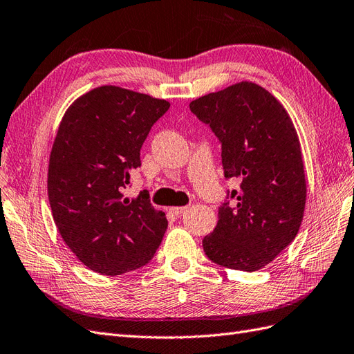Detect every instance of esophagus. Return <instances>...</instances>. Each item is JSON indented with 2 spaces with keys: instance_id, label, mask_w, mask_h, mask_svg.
Masks as SVG:
<instances>
[{
  "instance_id": "obj_1",
  "label": "esophagus",
  "mask_w": 354,
  "mask_h": 354,
  "mask_svg": "<svg viewBox=\"0 0 354 354\" xmlns=\"http://www.w3.org/2000/svg\"><path fill=\"white\" fill-rule=\"evenodd\" d=\"M187 208L189 207H171L169 213L174 214V216H180V214H183L185 212H187Z\"/></svg>"
}]
</instances>
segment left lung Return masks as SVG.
I'll use <instances>...</instances> for the list:
<instances>
[{
	"label": "left lung",
	"mask_w": 354,
	"mask_h": 354,
	"mask_svg": "<svg viewBox=\"0 0 354 354\" xmlns=\"http://www.w3.org/2000/svg\"><path fill=\"white\" fill-rule=\"evenodd\" d=\"M189 107L222 145L225 178L240 181L218 207L204 252L226 268L261 270L295 240L304 217L307 185L298 133L279 100L252 82L204 95Z\"/></svg>",
	"instance_id": "obj_1"
}]
</instances>
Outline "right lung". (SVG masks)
<instances>
[{"mask_svg":"<svg viewBox=\"0 0 354 354\" xmlns=\"http://www.w3.org/2000/svg\"><path fill=\"white\" fill-rule=\"evenodd\" d=\"M169 109L165 100L101 86L65 111L53 142L47 194L70 250L95 272L120 275L151 261L167 231L165 213L140 192L125 198L129 171Z\"/></svg>","mask_w":354,"mask_h":354,"instance_id":"1","label":"right lung"}]
</instances>
